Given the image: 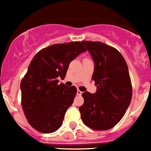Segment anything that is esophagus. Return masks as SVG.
<instances>
[{"instance_id":"obj_1","label":"esophagus","mask_w":151,"mask_h":151,"mask_svg":"<svg viewBox=\"0 0 151 151\" xmlns=\"http://www.w3.org/2000/svg\"><path fill=\"white\" fill-rule=\"evenodd\" d=\"M82 94V92L81 91H80V90H77V95L80 96Z\"/></svg>"}]
</instances>
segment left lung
Instances as JSON below:
<instances>
[{
  "mask_svg": "<svg viewBox=\"0 0 151 151\" xmlns=\"http://www.w3.org/2000/svg\"><path fill=\"white\" fill-rule=\"evenodd\" d=\"M94 63L92 80L97 91L82 93L84 104L79 106L81 118L94 130L114 127L123 117L132 97L127 63L116 48L99 41H83Z\"/></svg>",
  "mask_w": 151,
  "mask_h": 151,
  "instance_id": "8db88e82",
  "label": "left lung"
}]
</instances>
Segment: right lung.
I'll return each instance as SVG.
<instances>
[{
    "mask_svg": "<svg viewBox=\"0 0 151 151\" xmlns=\"http://www.w3.org/2000/svg\"><path fill=\"white\" fill-rule=\"evenodd\" d=\"M82 42L53 45L33 57L20 84L22 106L28 122L42 133L54 132L63 124L68 108L73 104L76 87L59 85L69 63L86 51Z\"/></svg>",
    "mask_w": 151,
    "mask_h": 151,
    "instance_id": "obj_1",
    "label": "right lung"
}]
</instances>
